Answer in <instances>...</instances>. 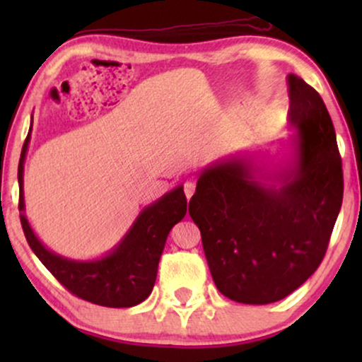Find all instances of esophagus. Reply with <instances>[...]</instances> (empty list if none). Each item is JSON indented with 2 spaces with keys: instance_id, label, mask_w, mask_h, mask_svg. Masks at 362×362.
<instances>
[{
  "instance_id": "1",
  "label": "esophagus",
  "mask_w": 362,
  "mask_h": 362,
  "mask_svg": "<svg viewBox=\"0 0 362 362\" xmlns=\"http://www.w3.org/2000/svg\"><path fill=\"white\" fill-rule=\"evenodd\" d=\"M194 191H196V185L192 181H186L185 182V194H186V197H187V201L191 199L192 197V194H194Z\"/></svg>"
}]
</instances>
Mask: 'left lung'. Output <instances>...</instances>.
Instances as JSON below:
<instances>
[{
	"label": "left lung",
	"mask_w": 362,
	"mask_h": 362,
	"mask_svg": "<svg viewBox=\"0 0 362 362\" xmlns=\"http://www.w3.org/2000/svg\"><path fill=\"white\" fill-rule=\"evenodd\" d=\"M286 82L293 130L286 155L224 158L199 171L189 201L212 280L237 303L269 305L303 285L323 260L343 202L341 156L323 98L295 74Z\"/></svg>",
	"instance_id": "left-lung-1"
}]
</instances>
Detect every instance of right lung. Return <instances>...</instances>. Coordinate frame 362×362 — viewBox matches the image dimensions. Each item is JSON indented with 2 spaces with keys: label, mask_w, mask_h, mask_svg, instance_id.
I'll use <instances>...</instances> for the list:
<instances>
[{
  "label": "right lung",
  "mask_w": 362,
  "mask_h": 362,
  "mask_svg": "<svg viewBox=\"0 0 362 362\" xmlns=\"http://www.w3.org/2000/svg\"><path fill=\"white\" fill-rule=\"evenodd\" d=\"M31 127L23 145L18 168L19 211L29 247L44 267L78 298L110 308H130L150 296L168 234L186 216L187 201L182 185L143 207L130 229L107 254L76 260L47 249L33 230L24 204V160L31 141Z\"/></svg>",
  "instance_id": "right-lung-1"
}]
</instances>
